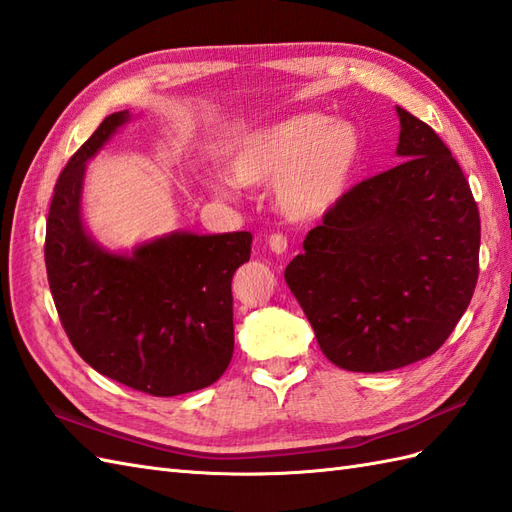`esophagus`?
I'll return each mask as SVG.
<instances>
[{
  "instance_id": "esophagus-1",
  "label": "esophagus",
  "mask_w": 512,
  "mask_h": 512,
  "mask_svg": "<svg viewBox=\"0 0 512 512\" xmlns=\"http://www.w3.org/2000/svg\"><path fill=\"white\" fill-rule=\"evenodd\" d=\"M267 243H269V249L273 254H286V249H289V243H286L282 234H271Z\"/></svg>"
}]
</instances>
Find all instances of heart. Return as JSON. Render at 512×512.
<instances>
[{"label":"heart","instance_id":"1","mask_svg":"<svg viewBox=\"0 0 512 512\" xmlns=\"http://www.w3.org/2000/svg\"><path fill=\"white\" fill-rule=\"evenodd\" d=\"M360 158V134L345 119L304 112L239 136L226 158L228 176L202 178L219 199L236 186L273 180V202L291 221H313L341 202Z\"/></svg>","mask_w":512,"mask_h":512}]
</instances>
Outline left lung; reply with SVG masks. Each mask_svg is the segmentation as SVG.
<instances>
[{"label": "left lung", "mask_w": 512, "mask_h": 512, "mask_svg": "<svg viewBox=\"0 0 512 512\" xmlns=\"http://www.w3.org/2000/svg\"><path fill=\"white\" fill-rule=\"evenodd\" d=\"M395 110L400 165L347 191L284 271L321 352L347 371L434 354L478 282L480 215L463 171L430 126Z\"/></svg>", "instance_id": "obj_1"}]
</instances>
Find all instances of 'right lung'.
Returning a JSON list of instances; mask_svg holds the SVG:
<instances>
[{"label":"right lung","mask_w":512,"mask_h":512,"mask_svg":"<svg viewBox=\"0 0 512 512\" xmlns=\"http://www.w3.org/2000/svg\"><path fill=\"white\" fill-rule=\"evenodd\" d=\"M128 110L112 112L60 173L49 206L45 267L71 345L102 376L156 397L204 389L234 352L232 276L252 234L173 230L108 249L84 219L86 165Z\"/></svg>","instance_id":"add662e5"}]
</instances>
